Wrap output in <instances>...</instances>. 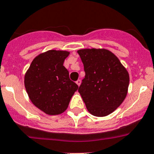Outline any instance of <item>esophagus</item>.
<instances>
[{"label": "esophagus", "instance_id": "1", "mask_svg": "<svg viewBox=\"0 0 154 154\" xmlns=\"http://www.w3.org/2000/svg\"><path fill=\"white\" fill-rule=\"evenodd\" d=\"M76 83H77V85H78V86H79V85H80V83H81L80 79H78V80L76 81Z\"/></svg>", "mask_w": 154, "mask_h": 154}]
</instances>
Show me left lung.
I'll return each mask as SVG.
<instances>
[{
	"mask_svg": "<svg viewBox=\"0 0 154 154\" xmlns=\"http://www.w3.org/2000/svg\"><path fill=\"white\" fill-rule=\"evenodd\" d=\"M85 77L79 92L87 110L97 117L114 111L127 94L130 77L114 54L106 49H81Z\"/></svg>",
	"mask_w": 154,
	"mask_h": 154,
	"instance_id": "1",
	"label": "left lung"
}]
</instances>
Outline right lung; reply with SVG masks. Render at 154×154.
I'll return each mask as SVG.
<instances>
[{"mask_svg":"<svg viewBox=\"0 0 154 154\" xmlns=\"http://www.w3.org/2000/svg\"><path fill=\"white\" fill-rule=\"evenodd\" d=\"M69 52L50 50L32 60L24 76V86L32 103L50 115L67 110L78 85L63 66Z\"/></svg>","mask_w":154,"mask_h":154,"instance_id":"1","label":"right lung"}]
</instances>
